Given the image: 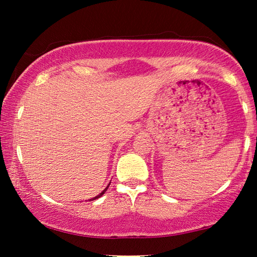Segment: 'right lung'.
<instances>
[{
  "instance_id": "right-lung-1",
  "label": "right lung",
  "mask_w": 257,
  "mask_h": 257,
  "mask_svg": "<svg viewBox=\"0 0 257 257\" xmlns=\"http://www.w3.org/2000/svg\"><path fill=\"white\" fill-rule=\"evenodd\" d=\"M110 184H111V182H110ZM110 184H108V185H107V187H106V188H105V189H104V190L102 191V193H99V194L97 195V196H95V197H93V198H90V199H88V201H95V199H97V198H99V197H102V196H103V195H104V194H105V191L107 190V188H108V186H110Z\"/></svg>"
}]
</instances>
